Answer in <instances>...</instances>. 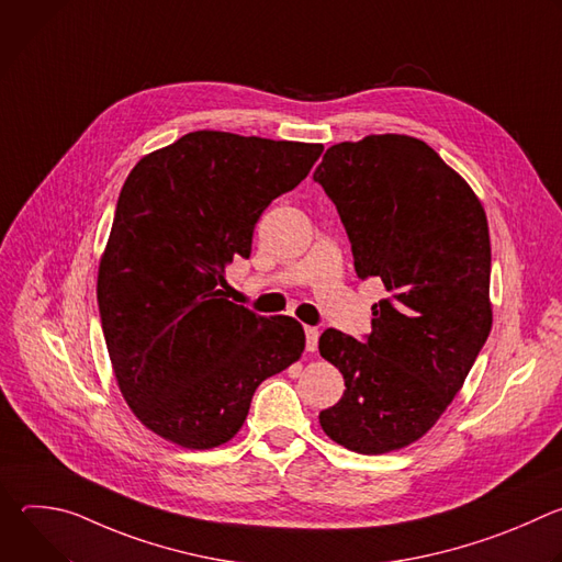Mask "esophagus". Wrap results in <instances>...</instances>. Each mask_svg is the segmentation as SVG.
I'll use <instances>...</instances> for the list:
<instances>
[{
  "label": "esophagus",
  "instance_id": "34e87169",
  "mask_svg": "<svg viewBox=\"0 0 562 562\" xmlns=\"http://www.w3.org/2000/svg\"><path fill=\"white\" fill-rule=\"evenodd\" d=\"M304 336H306V351H315L317 349V338H319V331L315 327H304Z\"/></svg>",
  "mask_w": 562,
  "mask_h": 562
}]
</instances>
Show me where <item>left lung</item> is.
I'll use <instances>...</instances> for the list:
<instances>
[{
	"instance_id": "8db88e82",
	"label": "left lung",
	"mask_w": 562,
	"mask_h": 562,
	"mask_svg": "<svg viewBox=\"0 0 562 562\" xmlns=\"http://www.w3.org/2000/svg\"><path fill=\"white\" fill-rule=\"evenodd\" d=\"M313 180L340 213L358 278H380L389 293L364 342L319 336V356L347 386L319 425L358 453L403 449L445 414L492 331L485 209L409 135L334 144Z\"/></svg>"
}]
</instances>
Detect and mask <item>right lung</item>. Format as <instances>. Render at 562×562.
<instances>
[{"instance_id":"1","label":"right lung","mask_w":562,"mask_h":562,"mask_svg":"<svg viewBox=\"0 0 562 562\" xmlns=\"http://www.w3.org/2000/svg\"><path fill=\"white\" fill-rule=\"evenodd\" d=\"M323 150L195 131L128 173L98 304L120 391L153 434L187 449L228 442L260 382L302 356V325L228 302L224 269L251 256L265 209L295 189Z\"/></svg>"}]
</instances>
